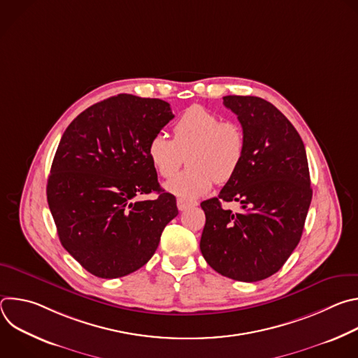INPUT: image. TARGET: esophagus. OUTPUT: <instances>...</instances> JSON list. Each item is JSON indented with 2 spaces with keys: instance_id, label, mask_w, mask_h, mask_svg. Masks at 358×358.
<instances>
[{
  "instance_id": "1",
  "label": "esophagus",
  "mask_w": 358,
  "mask_h": 358,
  "mask_svg": "<svg viewBox=\"0 0 358 358\" xmlns=\"http://www.w3.org/2000/svg\"><path fill=\"white\" fill-rule=\"evenodd\" d=\"M195 206H198L196 201H189V199H184V198L177 199V208L180 211H184V210H187L189 207H195Z\"/></svg>"
}]
</instances>
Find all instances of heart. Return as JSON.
I'll return each instance as SVG.
<instances>
[{"instance_id": "1", "label": "heart", "mask_w": 358, "mask_h": 358, "mask_svg": "<svg viewBox=\"0 0 358 358\" xmlns=\"http://www.w3.org/2000/svg\"><path fill=\"white\" fill-rule=\"evenodd\" d=\"M246 152V136L236 122L199 105L189 106L173 126V138L152 136L147 155L163 178H172L185 162L190 167L166 184V189L182 198L207 194L214 181L224 184L238 173Z\"/></svg>"}]
</instances>
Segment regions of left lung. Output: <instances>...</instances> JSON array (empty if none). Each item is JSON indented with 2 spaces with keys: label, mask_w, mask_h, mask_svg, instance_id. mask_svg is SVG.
<instances>
[{
  "label": "left lung",
  "mask_w": 358,
  "mask_h": 358,
  "mask_svg": "<svg viewBox=\"0 0 358 358\" xmlns=\"http://www.w3.org/2000/svg\"><path fill=\"white\" fill-rule=\"evenodd\" d=\"M246 136L245 159L220 195L201 202L206 213L199 248L207 264L239 282L276 273L297 246L312 187L304 144L293 124L257 96H225ZM236 200L241 213L224 210Z\"/></svg>",
  "instance_id": "8db88e82"
}]
</instances>
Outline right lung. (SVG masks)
Segmentation results:
<instances>
[{"label":"right lung","mask_w":358,"mask_h":358,"mask_svg":"<svg viewBox=\"0 0 358 358\" xmlns=\"http://www.w3.org/2000/svg\"><path fill=\"white\" fill-rule=\"evenodd\" d=\"M173 117L162 99L123 93L82 112L59 141L48 206L62 246L97 278H122L145 265L178 215L147 155L150 138ZM155 190L156 200L138 199Z\"/></svg>","instance_id":"obj_1"}]
</instances>
